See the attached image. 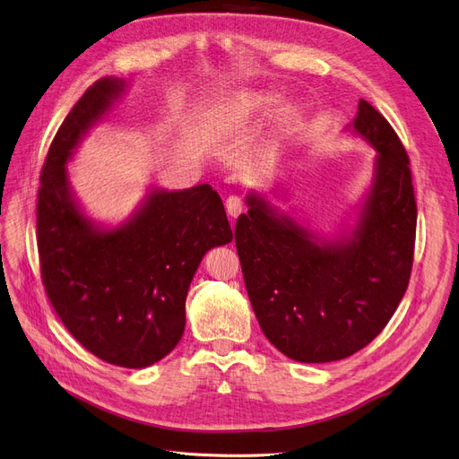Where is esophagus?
Masks as SVG:
<instances>
[{"label": "esophagus", "mask_w": 459, "mask_h": 459, "mask_svg": "<svg viewBox=\"0 0 459 459\" xmlns=\"http://www.w3.org/2000/svg\"><path fill=\"white\" fill-rule=\"evenodd\" d=\"M225 208H227V213L230 215V217H238L242 212H244V200L240 198V196H236V195H230L229 198H227V202H225Z\"/></svg>", "instance_id": "1"}]
</instances>
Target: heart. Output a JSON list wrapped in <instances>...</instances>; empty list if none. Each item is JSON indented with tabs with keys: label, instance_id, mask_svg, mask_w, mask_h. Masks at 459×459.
Listing matches in <instances>:
<instances>
[{
	"label": "heart",
	"instance_id": "obj_1",
	"mask_svg": "<svg viewBox=\"0 0 459 459\" xmlns=\"http://www.w3.org/2000/svg\"><path fill=\"white\" fill-rule=\"evenodd\" d=\"M273 101H274V98H270V96L261 94V96H255V98H253V108H257V109H266V108L273 106Z\"/></svg>",
	"mask_w": 459,
	"mask_h": 459
}]
</instances>
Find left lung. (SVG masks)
<instances>
[{
    "label": "left lung",
    "instance_id": "8db88e82",
    "mask_svg": "<svg viewBox=\"0 0 459 459\" xmlns=\"http://www.w3.org/2000/svg\"><path fill=\"white\" fill-rule=\"evenodd\" d=\"M353 130L378 151L358 230L346 244H317L257 196L234 240L253 312L266 338L302 363L359 351L384 331L409 287L416 198L409 155L385 117L359 100Z\"/></svg>",
    "mask_w": 459,
    "mask_h": 459
}]
</instances>
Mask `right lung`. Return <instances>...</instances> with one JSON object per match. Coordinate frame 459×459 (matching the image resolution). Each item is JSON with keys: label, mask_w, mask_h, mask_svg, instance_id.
<instances>
[{"label": "right lung", "mask_w": 459, "mask_h": 459, "mask_svg": "<svg viewBox=\"0 0 459 459\" xmlns=\"http://www.w3.org/2000/svg\"><path fill=\"white\" fill-rule=\"evenodd\" d=\"M125 82L87 89L48 147L38 193V249L45 293L82 348L111 365L143 368L181 341L185 299L204 257L232 240L212 185L152 191L126 225L100 230L70 193L65 162Z\"/></svg>", "instance_id": "1"}]
</instances>
